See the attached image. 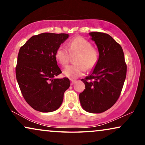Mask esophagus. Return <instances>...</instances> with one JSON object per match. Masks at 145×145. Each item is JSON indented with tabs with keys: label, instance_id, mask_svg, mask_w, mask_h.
Returning <instances> with one entry per match:
<instances>
[{
	"label": "esophagus",
	"instance_id": "obj_1",
	"mask_svg": "<svg viewBox=\"0 0 145 145\" xmlns=\"http://www.w3.org/2000/svg\"><path fill=\"white\" fill-rule=\"evenodd\" d=\"M71 85H72L75 82H76V80H71Z\"/></svg>",
	"mask_w": 145,
	"mask_h": 145
}]
</instances>
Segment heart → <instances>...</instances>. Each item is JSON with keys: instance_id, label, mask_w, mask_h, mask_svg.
Segmentation results:
<instances>
[{"instance_id": "obj_1", "label": "heart", "mask_w": 145, "mask_h": 145, "mask_svg": "<svg viewBox=\"0 0 145 145\" xmlns=\"http://www.w3.org/2000/svg\"><path fill=\"white\" fill-rule=\"evenodd\" d=\"M71 53H78L76 59V64L70 65L63 70V74L69 78L74 79L82 76L86 69L90 70L96 66L99 59L98 51L92 47V43L84 37H77L69 43ZM55 58L63 67L69 63V52L65 45H61L57 49Z\"/></svg>"}]
</instances>
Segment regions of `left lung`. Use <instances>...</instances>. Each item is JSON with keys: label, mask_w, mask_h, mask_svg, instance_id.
Listing matches in <instances>:
<instances>
[{"label": "left lung", "mask_w": 145, "mask_h": 145, "mask_svg": "<svg viewBox=\"0 0 145 145\" xmlns=\"http://www.w3.org/2000/svg\"><path fill=\"white\" fill-rule=\"evenodd\" d=\"M98 49L99 59L92 73L84 79L85 89L79 100L85 111L100 114L118 100L126 78L127 65L122 47L105 33L90 32Z\"/></svg>", "instance_id": "1"}]
</instances>
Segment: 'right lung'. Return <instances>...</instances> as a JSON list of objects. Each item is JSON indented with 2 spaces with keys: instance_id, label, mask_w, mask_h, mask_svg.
I'll return each mask as SVG.
<instances>
[{
  "instance_id": "add662e5",
  "label": "right lung",
  "mask_w": 145,
  "mask_h": 145,
  "mask_svg": "<svg viewBox=\"0 0 145 145\" xmlns=\"http://www.w3.org/2000/svg\"><path fill=\"white\" fill-rule=\"evenodd\" d=\"M68 37L67 33H40L31 37L20 49L16 67L17 82L25 100L35 110H57L70 86L69 78H55L62 72L55 52Z\"/></svg>"
}]
</instances>
